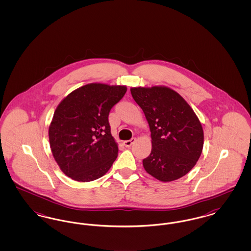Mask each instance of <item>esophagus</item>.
<instances>
[{
  "mask_svg": "<svg viewBox=\"0 0 251 251\" xmlns=\"http://www.w3.org/2000/svg\"><path fill=\"white\" fill-rule=\"evenodd\" d=\"M135 141H136V138H134V137H133V138H131L130 140H126V141H124L123 144H124V146H125V147L129 148V147H131V145L134 143Z\"/></svg>",
  "mask_w": 251,
  "mask_h": 251,
  "instance_id": "34e87169",
  "label": "esophagus"
}]
</instances>
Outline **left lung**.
Listing matches in <instances>:
<instances>
[{"mask_svg":"<svg viewBox=\"0 0 251 251\" xmlns=\"http://www.w3.org/2000/svg\"><path fill=\"white\" fill-rule=\"evenodd\" d=\"M131 93L151 132L152 149L143 160L145 170L161 181L186 175L201 154L204 139L202 126L193 109L168 87H133Z\"/></svg>","mask_w":251,"mask_h":251,"instance_id":"left-lung-1","label":"left lung"}]
</instances>
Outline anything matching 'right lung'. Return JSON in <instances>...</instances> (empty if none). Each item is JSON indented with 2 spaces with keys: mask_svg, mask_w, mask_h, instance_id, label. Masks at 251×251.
Returning <instances> with one entry per match:
<instances>
[{
  "mask_svg": "<svg viewBox=\"0 0 251 251\" xmlns=\"http://www.w3.org/2000/svg\"><path fill=\"white\" fill-rule=\"evenodd\" d=\"M126 91V86L86 84L60 102L49 128V138L52 155L67 176L91 181L112 167L119 148L108 117Z\"/></svg>",
  "mask_w": 251,
  "mask_h": 251,
  "instance_id": "add662e5",
  "label": "right lung"
}]
</instances>
